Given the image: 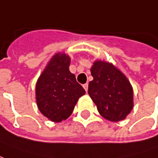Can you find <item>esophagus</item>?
Returning a JSON list of instances; mask_svg holds the SVG:
<instances>
[{
    "mask_svg": "<svg viewBox=\"0 0 158 158\" xmlns=\"http://www.w3.org/2000/svg\"><path fill=\"white\" fill-rule=\"evenodd\" d=\"M83 88L85 89V91H86V92H87V90H88V84L87 83L83 84Z\"/></svg>",
    "mask_w": 158,
    "mask_h": 158,
    "instance_id": "obj_1",
    "label": "esophagus"
}]
</instances>
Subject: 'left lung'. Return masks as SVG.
<instances>
[{"mask_svg": "<svg viewBox=\"0 0 158 158\" xmlns=\"http://www.w3.org/2000/svg\"><path fill=\"white\" fill-rule=\"evenodd\" d=\"M93 80L88 94L103 118L113 122L123 120L133 109V88L130 81L114 65L96 60L91 68Z\"/></svg>", "mask_w": 158, "mask_h": 158, "instance_id": "1", "label": "left lung"}]
</instances>
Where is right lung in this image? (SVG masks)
<instances>
[{"mask_svg": "<svg viewBox=\"0 0 158 158\" xmlns=\"http://www.w3.org/2000/svg\"><path fill=\"white\" fill-rule=\"evenodd\" d=\"M71 59L57 53L49 60L36 84V102L43 115L53 122H61L71 115L79 98L86 92L69 66Z\"/></svg>", "mask_w": 158, "mask_h": 158, "instance_id": "right-lung-1", "label": "right lung"}]
</instances>
